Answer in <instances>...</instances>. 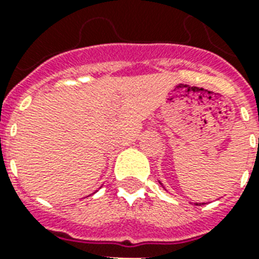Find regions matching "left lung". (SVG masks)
<instances>
[{
    "mask_svg": "<svg viewBox=\"0 0 259 259\" xmlns=\"http://www.w3.org/2000/svg\"><path fill=\"white\" fill-rule=\"evenodd\" d=\"M160 184H161V183H160ZM161 185H162V184H161Z\"/></svg>",
    "mask_w": 259,
    "mask_h": 259,
    "instance_id": "1",
    "label": "left lung"
}]
</instances>
